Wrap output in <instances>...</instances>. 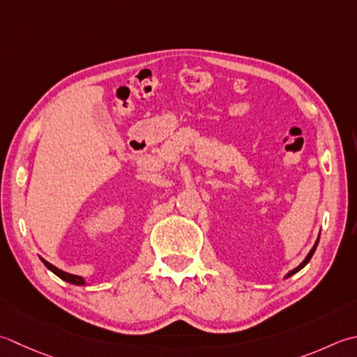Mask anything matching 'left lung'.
I'll return each instance as SVG.
<instances>
[{"label": "left lung", "mask_w": 357, "mask_h": 357, "mask_svg": "<svg viewBox=\"0 0 357 357\" xmlns=\"http://www.w3.org/2000/svg\"><path fill=\"white\" fill-rule=\"evenodd\" d=\"M317 244H319V238H317V241H316V243H314V246H312V249L310 250V254H308V255H306V258H305V260H303L302 263H300V264H298V266H297L296 269H292L291 272H288V275H286L284 278H288V277H291V275H294V274H296V272H298L300 269H302V268H305V266H306V264H308V261L311 260V257H312V254H314V252H316V248H317Z\"/></svg>", "instance_id": "left-lung-1"}]
</instances>
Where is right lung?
<instances>
[{
	"label": "right lung",
	"mask_w": 357,
	"mask_h": 357,
	"mask_svg": "<svg viewBox=\"0 0 357 357\" xmlns=\"http://www.w3.org/2000/svg\"><path fill=\"white\" fill-rule=\"evenodd\" d=\"M41 261L45 263V266H46L49 271H52L55 275L60 277L61 280H65V282L71 283V284H77V286H83V284H86V283H85V280H83V277L74 275V274H68V272L61 271V269H59V268H55L54 264H51V263H47L46 260H43V258H41Z\"/></svg>",
	"instance_id": "add662e5"
}]
</instances>
